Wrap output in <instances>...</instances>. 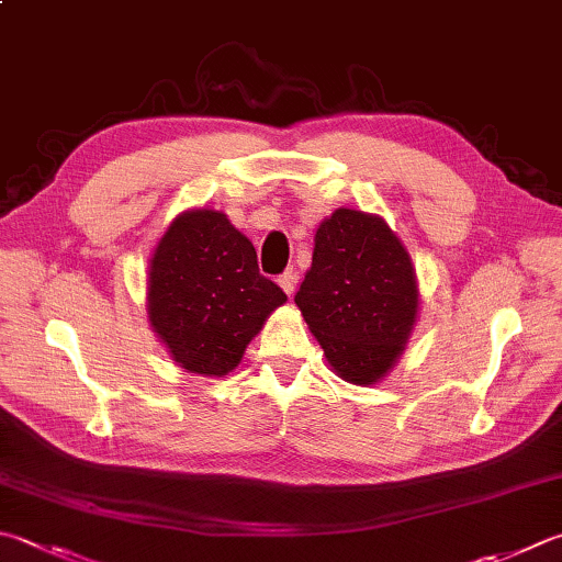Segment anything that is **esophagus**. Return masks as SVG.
Returning a JSON list of instances; mask_svg holds the SVG:
<instances>
[{"label": "esophagus", "mask_w": 562, "mask_h": 562, "mask_svg": "<svg viewBox=\"0 0 562 562\" xmlns=\"http://www.w3.org/2000/svg\"><path fill=\"white\" fill-rule=\"evenodd\" d=\"M295 283H299V273H295V269H285L281 277H279V285L281 289L289 293V295H293V291H295Z\"/></svg>", "instance_id": "34e87169"}]
</instances>
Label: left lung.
I'll use <instances>...</instances> for the list:
<instances>
[{"mask_svg":"<svg viewBox=\"0 0 562 562\" xmlns=\"http://www.w3.org/2000/svg\"><path fill=\"white\" fill-rule=\"evenodd\" d=\"M295 305L335 372L352 384H374L416 323L408 251L381 217L335 210L315 232L313 263Z\"/></svg>","mask_w":562,"mask_h":562,"instance_id":"left-lung-1","label":"left lung"}]
</instances>
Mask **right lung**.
Segmentation results:
<instances>
[{
    "label": "right lung",
    "instance_id": "right-lung-1",
    "mask_svg": "<svg viewBox=\"0 0 562 562\" xmlns=\"http://www.w3.org/2000/svg\"><path fill=\"white\" fill-rule=\"evenodd\" d=\"M281 303L285 293L259 273L251 241L215 210L176 217L151 257V327L193 374L232 372Z\"/></svg>",
    "mask_w": 562,
    "mask_h": 562
}]
</instances>
